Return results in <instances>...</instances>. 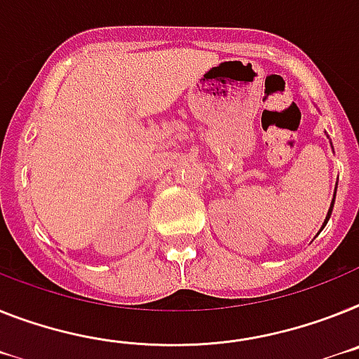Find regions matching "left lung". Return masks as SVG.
<instances>
[{"label":"left lung","mask_w":359,"mask_h":359,"mask_svg":"<svg viewBox=\"0 0 359 359\" xmlns=\"http://www.w3.org/2000/svg\"><path fill=\"white\" fill-rule=\"evenodd\" d=\"M330 146H332V142H330ZM334 149V147H332ZM336 188H338V184H336ZM334 201H336V189H334V197H332V203H330V208H328V212H327V217H325V222H323V226H321V230H323L325 226H327V222H328V219H330V215H332V208H334ZM319 230V231H321Z\"/></svg>","instance_id":"left-lung-1"}]
</instances>
